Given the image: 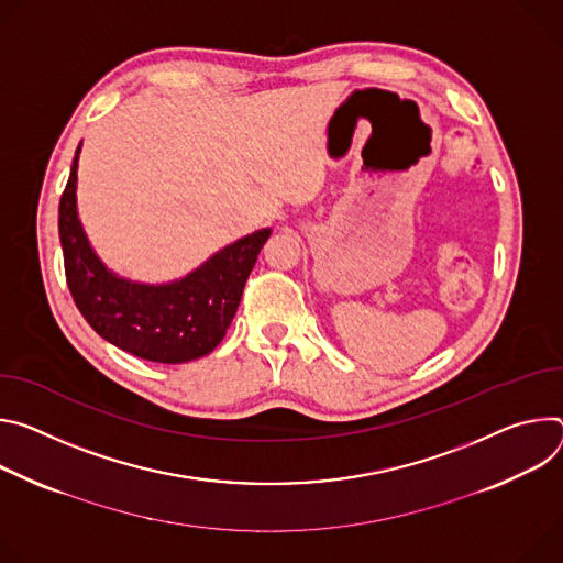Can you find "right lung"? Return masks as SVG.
Wrapping results in <instances>:
<instances>
[{
    "mask_svg": "<svg viewBox=\"0 0 563 563\" xmlns=\"http://www.w3.org/2000/svg\"><path fill=\"white\" fill-rule=\"evenodd\" d=\"M59 199L57 230L67 284L89 327L109 344L150 362L180 364L208 355L223 340L245 279L271 228L245 234L187 275L147 284L113 273L93 250L78 214V161Z\"/></svg>",
    "mask_w": 563,
    "mask_h": 563,
    "instance_id": "1",
    "label": "right lung"
}]
</instances>
